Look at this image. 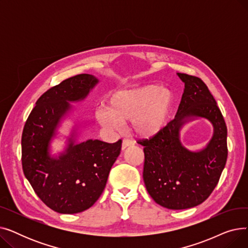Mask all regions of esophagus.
Here are the masks:
<instances>
[{
	"label": "esophagus",
	"mask_w": 248,
	"mask_h": 248,
	"mask_svg": "<svg viewBox=\"0 0 248 248\" xmlns=\"http://www.w3.org/2000/svg\"><path fill=\"white\" fill-rule=\"evenodd\" d=\"M134 145V140H129V139H124L123 140V144H122V149L124 150L125 148L129 147V146H133Z\"/></svg>",
	"instance_id": "obj_1"
}]
</instances>
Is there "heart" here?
Masks as SVG:
<instances>
[{"label": "heart", "instance_id": "heart-1", "mask_svg": "<svg viewBox=\"0 0 248 248\" xmlns=\"http://www.w3.org/2000/svg\"><path fill=\"white\" fill-rule=\"evenodd\" d=\"M172 103L170 90L147 85L111 94L108 108H101L96 116L99 124L108 129H119L122 123L133 121V128L139 136L151 137L166 125Z\"/></svg>", "mask_w": 248, "mask_h": 248}]
</instances>
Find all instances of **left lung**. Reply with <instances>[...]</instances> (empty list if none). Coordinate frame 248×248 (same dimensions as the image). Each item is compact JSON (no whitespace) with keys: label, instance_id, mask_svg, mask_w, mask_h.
I'll return each mask as SVG.
<instances>
[{"label":"left lung","instance_id":"1","mask_svg":"<svg viewBox=\"0 0 248 248\" xmlns=\"http://www.w3.org/2000/svg\"><path fill=\"white\" fill-rule=\"evenodd\" d=\"M185 83L175 119L159 133L138 140L144 146V182L155 203L168 209H188L203 203L218 184L226 164L227 126L210 90L201 78L178 73ZM188 116L209 119L215 135L201 152L185 149L178 140V129Z\"/></svg>","mask_w":248,"mask_h":248}]
</instances>
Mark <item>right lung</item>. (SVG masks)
<instances>
[{"instance_id":"add662e5","label":"right lung","mask_w":248,"mask_h":248,"mask_svg":"<svg viewBox=\"0 0 248 248\" xmlns=\"http://www.w3.org/2000/svg\"><path fill=\"white\" fill-rule=\"evenodd\" d=\"M97 79L78 74L52 86L38 98L22 134V167L37 196L50 209L63 214L79 213L93 206L107 185L110 169L119 157L122 140L108 144L88 140L58 160L48 155V142L67 101L84 98Z\"/></svg>"}]
</instances>
